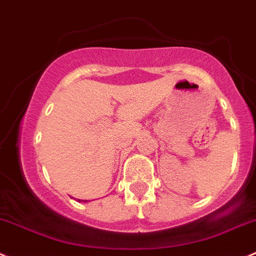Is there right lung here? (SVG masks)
<instances>
[{
	"label": "right lung",
	"instance_id": "1",
	"mask_svg": "<svg viewBox=\"0 0 256 256\" xmlns=\"http://www.w3.org/2000/svg\"><path fill=\"white\" fill-rule=\"evenodd\" d=\"M84 202H85V200H84Z\"/></svg>",
	"mask_w": 256,
	"mask_h": 256
}]
</instances>
